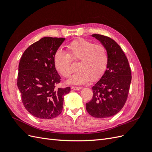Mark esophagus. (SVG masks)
Masks as SVG:
<instances>
[{
  "instance_id": "obj_1",
  "label": "esophagus",
  "mask_w": 152,
  "mask_h": 152,
  "mask_svg": "<svg viewBox=\"0 0 152 152\" xmlns=\"http://www.w3.org/2000/svg\"><path fill=\"white\" fill-rule=\"evenodd\" d=\"M72 90H75V91H77V90H80V89H81L82 88L80 87H76V86H72V88H71Z\"/></svg>"
}]
</instances>
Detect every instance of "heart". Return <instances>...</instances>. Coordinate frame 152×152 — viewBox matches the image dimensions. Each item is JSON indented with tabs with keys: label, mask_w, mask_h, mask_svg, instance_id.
Instances as JSON below:
<instances>
[{
	"label": "heart",
	"mask_w": 152,
	"mask_h": 152,
	"mask_svg": "<svg viewBox=\"0 0 152 152\" xmlns=\"http://www.w3.org/2000/svg\"><path fill=\"white\" fill-rule=\"evenodd\" d=\"M67 53L59 49L54 54L53 62L56 70L65 78L70 77L74 68L72 61L78 62L79 72L68 82L83 84L90 80H98L104 74L108 65V54L103 44L84 39H78L66 45Z\"/></svg>",
	"instance_id": "1"
}]
</instances>
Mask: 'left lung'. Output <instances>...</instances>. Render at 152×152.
Segmentation results:
<instances>
[{"instance_id": "obj_1", "label": "left lung", "mask_w": 152, "mask_h": 152, "mask_svg": "<svg viewBox=\"0 0 152 152\" xmlns=\"http://www.w3.org/2000/svg\"><path fill=\"white\" fill-rule=\"evenodd\" d=\"M92 36L107 48L109 61L103 75L92 87L93 98L86 103V110L93 117L107 118L118 113L126 102L132 79L131 68L115 41L103 35Z\"/></svg>"}]
</instances>
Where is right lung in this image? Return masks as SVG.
<instances>
[{
    "label": "right lung",
    "instance_id": "add662e5",
    "mask_svg": "<svg viewBox=\"0 0 152 152\" xmlns=\"http://www.w3.org/2000/svg\"><path fill=\"white\" fill-rule=\"evenodd\" d=\"M65 38L45 37L27 48L20 59L17 86L25 108L40 119H52L62 112L63 97L70 87L56 88L61 77L53 57Z\"/></svg>",
    "mask_w": 152,
    "mask_h": 152
}]
</instances>
